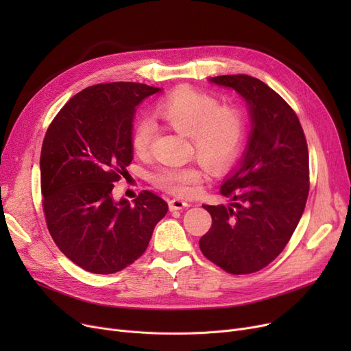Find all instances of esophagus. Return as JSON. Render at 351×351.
Wrapping results in <instances>:
<instances>
[{
    "label": "esophagus",
    "mask_w": 351,
    "mask_h": 351,
    "mask_svg": "<svg viewBox=\"0 0 351 351\" xmlns=\"http://www.w3.org/2000/svg\"><path fill=\"white\" fill-rule=\"evenodd\" d=\"M189 204L185 200H180V199H172L169 200V209L171 210H180L183 208H188Z\"/></svg>",
    "instance_id": "34e87169"
}]
</instances>
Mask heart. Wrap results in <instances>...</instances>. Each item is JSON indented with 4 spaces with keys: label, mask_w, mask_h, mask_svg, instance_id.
Listing matches in <instances>:
<instances>
[{
    "label": "heart",
    "mask_w": 351,
    "mask_h": 351,
    "mask_svg": "<svg viewBox=\"0 0 351 351\" xmlns=\"http://www.w3.org/2000/svg\"><path fill=\"white\" fill-rule=\"evenodd\" d=\"M156 114L176 132L189 138L191 154L212 171H223L242 151L246 138V112L234 102H222L210 92L182 85L156 105ZM155 138L151 121H139L131 136L138 155L149 152ZM204 171L191 163L160 168L152 175L154 185L165 192L192 196L202 182Z\"/></svg>",
    "instance_id": "1"
}]
</instances>
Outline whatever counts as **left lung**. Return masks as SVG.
Masks as SVG:
<instances>
[{
    "instance_id": "left-lung-1",
    "label": "left lung",
    "mask_w": 351,
    "mask_h": 351,
    "mask_svg": "<svg viewBox=\"0 0 351 351\" xmlns=\"http://www.w3.org/2000/svg\"><path fill=\"white\" fill-rule=\"evenodd\" d=\"M210 81L246 99L253 126L241 166L220 188L230 206L204 205L212 226L199 247L225 271L250 274L283 252L299 225L310 188L307 142L296 112L261 80L237 73Z\"/></svg>"
}]
</instances>
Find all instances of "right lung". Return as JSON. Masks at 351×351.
<instances>
[{
	"label": "right lung",
	"mask_w": 351,
	"mask_h": 351,
	"mask_svg": "<svg viewBox=\"0 0 351 351\" xmlns=\"http://www.w3.org/2000/svg\"><path fill=\"white\" fill-rule=\"evenodd\" d=\"M159 88L109 82L73 95L52 119L41 149V193L48 232L80 267L112 274L145 253L168 204L142 191L117 202L114 183L132 162L136 106Z\"/></svg>",
	"instance_id": "1"
}]
</instances>
